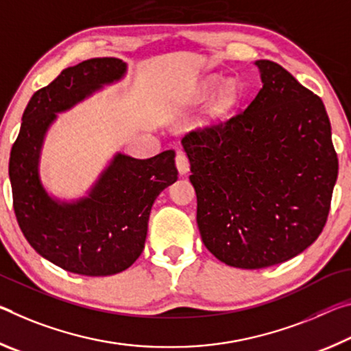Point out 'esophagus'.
Returning a JSON list of instances; mask_svg holds the SVG:
<instances>
[{"label": "esophagus", "instance_id": "34e87169", "mask_svg": "<svg viewBox=\"0 0 351 351\" xmlns=\"http://www.w3.org/2000/svg\"><path fill=\"white\" fill-rule=\"evenodd\" d=\"M176 166H177V169H179L182 176L186 174V172L189 171V160H188L185 152L177 151V154H176Z\"/></svg>", "mask_w": 351, "mask_h": 351}]
</instances>
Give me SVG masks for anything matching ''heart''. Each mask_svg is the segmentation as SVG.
I'll use <instances>...</instances> for the list:
<instances>
[{"label":"heart","instance_id":"b5f03b06","mask_svg":"<svg viewBox=\"0 0 351 351\" xmlns=\"http://www.w3.org/2000/svg\"><path fill=\"white\" fill-rule=\"evenodd\" d=\"M222 82V79L219 76H210L206 77L202 84H200L199 91H197V99L204 101L208 99V97L215 93L216 88L219 87ZM241 97V90L238 87L237 82L230 80V82H226L222 87L217 90V93L215 95L213 101L210 104V113L211 117L215 118H222L228 114L233 110L237 104L239 102Z\"/></svg>","mask_w":351,"mask_h":351}]
</instances>
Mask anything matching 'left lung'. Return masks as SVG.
Returning a JSON list of instances; mask_svg holds the SVG:
<instances>
[{
  "label": "left lung",
  "instance_id": "1",
  "mask_svg": "<svg viewBox=\"0 0 351 351\" xmlns=\"http://www.w3.org/2000/svg\"><path fill=\"white\" fill-rule=\"evenodd\" d=\"M245 110L183 136L206 249L233 267L288 261L319 238L337 179L331 124L317 95L271 60Z\"/></svg>",
  "mask_w": 351,
  "mask_h": 351
}]
</instances>
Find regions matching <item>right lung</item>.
Masks as SVG:
<instances>
[{"label":"right lung","instance_id":"right-lung-1","mask_svg":"<svg viewBox=\"0 0 351 351\" xmlns=\"http://www.w3.org/2000/svg\"><path fill=\"white\" fill-rule=\"evenodd\" d=\"M125 63L97 57L66 68L27 102L10 151L14 210L32 249L68 272L106 277L130 267L145 249L154 200L177 180L176 152L138 160L117 154L87 197L66 204L48 196L38 177L43 138L56 113L102 85L117 82Z\"/></svg>","mask_w":351,"mask_h":351}]
</instances>
